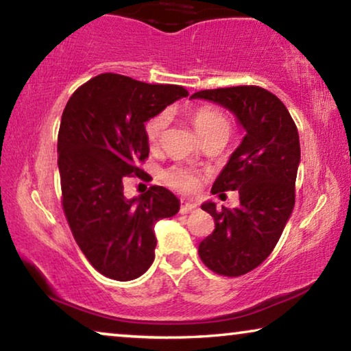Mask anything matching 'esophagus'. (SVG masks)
<instances>
[{
  "mask_svg": "<svg viewBox=\"0 0 351 351\" xmlns=\"http://www.w3.org/2000/svg\"><path fill=\"white\" fill-rule=\"evenodd\" d=\"M197 208H199V205H197L195 202L181 200V213H192V211H195Z\"/></svg>",
  "mask_w": 351,
  "mask_h": 351,
  "instance_id": "1",
  "label": "esophagus"
}]
</instances>
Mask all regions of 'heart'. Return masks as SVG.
Wrapping results in <instances>:
<instances>
[{"label":"heart","instance_id":"obj_1","mask_svg":"<svg viewBox=\"0 0 351 351\" xmlns=\"http://www.w3.org/2000/svg\"><path fill=\"white\" fill-rule=\"evenodd\" d=\"M191 122L194 125L195 132L202 136V140L213 135V133L224 132L229 135L230 132V122L227 119V116L213 106H199L195 110H192ZM167 124H169V114L167 112H160V114L154 116L147 122L146 136L151 147H156L159 145ZM162 178H164L167 184L182 192H192L199 186V175H197V171L182 165L170 167L169 170L164 171Z\"/></svg>","mask_w":351,"mask_h":351}]
</instances>
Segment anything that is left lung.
<instances>
[{"instance_id":"8db88e82","label":"left lung","mask_w":351,"mask_h":351,"mask_svg":"<svg viewBox=\"0 0 351 351\" xmlns=\"http://www.w3.org/2000/svg\"><path fill=\"white\" fill-rule=\"evenodd\" d=\"M191 98L226 108L245 132L211 187L213 194L239 191L240 205L219 210L211 200L202 204L215 218V230L199 246L200 259L213 272L245 275L269 258L293 213L298 128L280 98L256 86L202 90Z\"/></svg>"}]
</instances>
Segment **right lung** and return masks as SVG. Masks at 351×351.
I'll use <instances>...</instances> for the list:
<instances>
[{"mask_svg": "<svg viewBox=\"0 0 351 351\" xmlns=\"http://www.w3.org/2000/svg\"><path fill=\"white\" fill-rule=\"evenodd\" d=\"M184 97L180 86L105 73L66 103L57 145L63 211L84 256L108 278L145 274L154 261L156 223L180 211V199L162 186L127 199L122 180L141 173L138 164L149 154L146 122Z\"/></svg>", "mask_w": 351, "mask_h": 351, "instance_id": "obj_1", "label": "right lung"}]
</instances>
